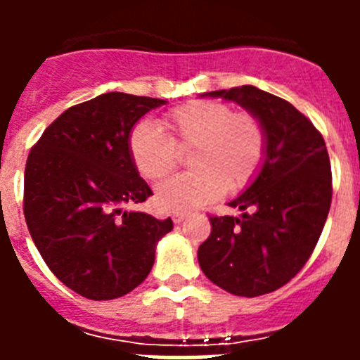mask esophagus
Returning <instances> with one entry per match:
<instances>
[{
	"label": "esophagus",
	"instance_id": "1",
	"mask_svg": "<svg viewBox=\"0 0 360 360\" xmlns=\"http://www.w3.org/2000/svg\"><path fill=\"white\" fill-rule=\"evenodd\" d=\"M187 214H184V212H174L173 214V221L174 224H182L184 219H186Z\"/></svg>",
	"mask_w": 360,
	"mask_h": 360
}]
</instances>
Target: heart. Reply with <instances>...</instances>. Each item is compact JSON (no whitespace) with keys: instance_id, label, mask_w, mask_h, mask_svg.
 <instances>
[{"instance_id":"b5f03b06","label":"heart","mask_w":360,"mask_h":360,"mask_svg":"<svg viewBox=\"0 0 360 360\" xmlns=\"http://www.w3.org/2000/svg\"><path fill=\"white\" fill-rule=\"evenodd\" d=\"M155 124L141 120L128 135V151L135 169L148 180L169 173L176 149L193 148V171L165 178L155 189L162 211L187 212L218 198L224 189L236 193L252 182L266 153V133L257 117L234 113L227 104L195 101L169 111Z\"/></svg>"}]
</instances>
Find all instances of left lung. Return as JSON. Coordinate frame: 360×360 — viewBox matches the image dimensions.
<instances>
[{
	"label": "left lung",
	"mask_w": 360,
	"mask_h": 360,
	"mask_svg": "<svg viewBox=\"0 0 360 360\" xmlns=\"http://www.w3.org/2000/svg\"><path fill=\"white\" fill-rule=\"evenodd\" d=\"M240 104L266 133L262 169L238 198V216H211L200 245L203 274L219 288L256 297L287 285L316 249L332 203V171L324 139L285 98L245 84L209 91Z\"/></svg>",
	"instance_id": "left-lung-1"
}]
</instances>
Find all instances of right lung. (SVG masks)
<instances>
[{
    "label": "right lung",
    "instance_id": "add662e5",
    "mask_svg": "<svg viewBox=\"0 0 360 360\" xmlns=\"http://www.w3.org/2000/svg\"><path fill=\"white\" fill-rule=\"evenodd\" d=\"M162 98L110 91L72 106L44 129L25 167L30 236L56 278L82 297L117 299L148 278L173 229L126 205L153 195L133 165L128 135Z\"/></svg>",
    "mask_w": 360,
    "mask_h": 360
}]
</instances>
